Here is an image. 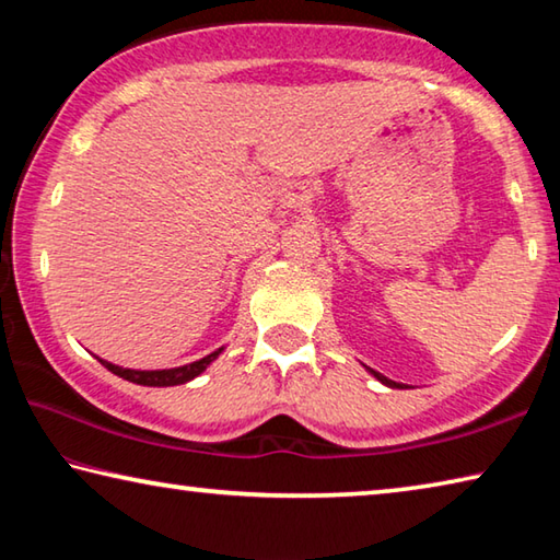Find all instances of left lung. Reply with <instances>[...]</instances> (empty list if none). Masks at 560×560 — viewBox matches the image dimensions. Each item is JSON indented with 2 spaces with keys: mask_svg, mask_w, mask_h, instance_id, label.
<instances>
[{
  "mask_svg": "<svg viewBox=\"0 0 560 560\" xmlns=\"http://www.w3.org/2000/svg\"><path fill=\"white\" fill-rule=\"evenodd\" d=\"M371 373L377 377V381L385 383V385H390V387H402V385H397L395 381H387V377H385V375H381V373H375V371H371Z\"/></svg>",
  "mask_w": 560,
  "mask_h": 560,
  "instance_id": "1",
  "label": "left lung"
}]
</instances>
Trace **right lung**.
<instances>
[{
  "label": "right lung",
  "mask_w": 560,
  "mask_h": 560,
  "mask_svg": "<svg viewBox=\"0 0 560 560\" xmlns=\"http://www.w3.org/2000/svg\"><path fill=\"white\" fill-rule=\"evenodd\" d=\"M220 353L222 348L214 350L210 355H205L202 360H195V363L183 365V368H170V371H130V368H118L113 363H106V360H101V363L106 365L113 375L122 377V381H130L136 385H148V387H167V385H183L187 381H192V377L200 375Z\"/></svg>",
  "instance_id": "add662e5"
}]
</instances>
